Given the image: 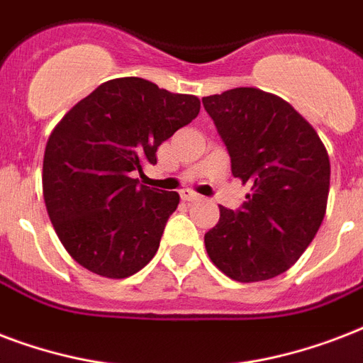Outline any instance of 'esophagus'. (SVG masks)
Returning a JSON list of instances; mask_svg holds the SVG:
<instances>
[{"label":"esophagus","instance_id":"esophagus-1","mask_svg":"<svg viewBox=\"0 0 363 363\" xmlns=\"http://www.w3.org/2000/svg\"><path fill=\"white\" fill-rule=\"evenodd\" d=\"M182 199H184L185 202H195V201H201V195H196L195 191L185 189L182 191Z\"/></svg>","mask_w":363,"mask_h":363}]
</instances>
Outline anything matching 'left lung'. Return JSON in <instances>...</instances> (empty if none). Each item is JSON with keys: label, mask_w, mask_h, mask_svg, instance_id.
<instances>
[{"label": "left lung", "mask_w": 363, "mask_h": 363, "mask_svg": "<svg viewBox=\"0 0 363 363\" xmlns=\"http://www.w3.org/2000/svg\"><path fill=\"white\" fill-rule=\"evenodd\" d=\"M231 157L252 185L238 210L220 206L204 235L212 263L237 282L282 274L316 237L330 193V157L316 130L286 100L252 86L202 98Z\"/></svg>", "instance_id": "obj_1"}]
</instances>
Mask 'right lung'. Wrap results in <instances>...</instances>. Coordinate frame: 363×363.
Wrapping results in <instances>:
<instances>
[{
	"label": "right lung",
	"mask_w": 363,
	"mask_h": 363,
	"mask_svg": "<svg viewBox=\"0 0 363 363\" xmlns=\"http://www.w3.org/2000/svg\"><path fill=\"white\" fill-rule=\"evenodd\" d=\"M199 111L196 96L121 77L102 83L56 125L45 147V206L79 265L126 278L153 259L179 195L132 176L157 164L159 145Z\"/></svg>",
	"instance_id": "right-lung-1"
}]
</instances>
